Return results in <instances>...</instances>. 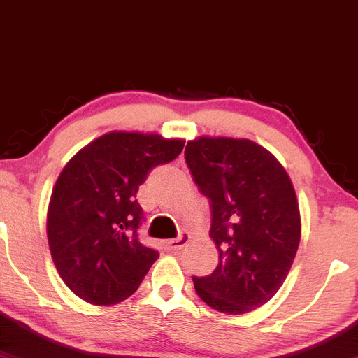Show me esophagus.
<instances>
[{"mask_svg": "<svg viewBox=\"0 0 358 358\" xmlns=\"http://www.w3.org/2000/svg\"><path fill=\"white\" fill-rule=\"evenodd\" d=\"M187 241H189V234L180 233L178 238L166 241V245H167V248H169L171 251H179V250H182V248L187 245Z\"/></svg>", "mask_w": 358, "mask_h": 358, "instance_id": "1", "label": "esophagus"}]
</instances>
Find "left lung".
<instances>
[{
  "label": "left lung",
  "instance_id": "8db88e82",
  "mask_svg": "<svg viewBox=\"0 0 358 358\" xmlns=\"http://www.w3.org/2000/svg\"><path fill=\"white\" fill-rule=\"evenodd\" d=\"M186 164L211 203L216 270L192 276L204 303L248 313L275 296L287 278L301 226L296 194L275 155L248 138L199 137L187 142Z\"/></svg>",
  "mask_w": 358,
  "mask_h": 358
}]
</instances>
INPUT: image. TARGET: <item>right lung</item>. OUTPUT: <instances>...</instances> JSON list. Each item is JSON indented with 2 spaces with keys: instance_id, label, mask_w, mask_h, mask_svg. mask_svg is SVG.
Returning <instances> with one entry per match:
<instances>
[{
  "instance_id": "1",
  "label": "right lung",
  "mask_w": 358,
  "mask_h": 358,
  "mask_svg": "<svg viewBox=\"0 0 358 358\" xmlns=\"http://www.w3.org/2000/svg\"><path fill=\"white\" fill-rule=\"evenodd\" d=\"M184 141L157 134L110 132L66 164L48 208V245L62 280L92 305L132 295L157 259L138 241L145 214L138 186L182 152Z\"/></svg>"
}]
</instances>
